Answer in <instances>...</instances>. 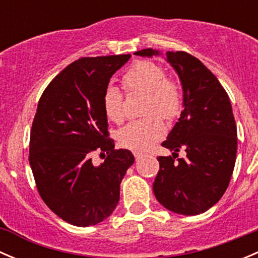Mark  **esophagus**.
Listing matches in <instances>:
<instances>
[{"label":"esophagus","instance_id":"34e87169","mask_svg":"<svg viewBox=\"0 0 258 258\" xmlns=\"http://www.w3.org/2000/svg\"><path fill=\"white\" fill-rule=\"evenodd\" d=\"M134 156H135V158H136V161H139L140 158L144 157L145 155L142 152H139V151H134Z\"/></svg>","mask_w":258,"mask_h":258}]
</instances>
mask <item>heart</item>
Here are the masks:
<instances>
[{
    "mask_svg": "<svg viewBox=\"0 0 258 258\" xmlns=\"http://www.w3.org/2000/svg\"><path fill=\"white\" fill-rule=\"evenodd\" d=\"M123 87L130 93L147 96L145 114L147 117L131 121L117 132L118 144L134 151H145L165 135V124L158 116L172 119L182 108L181 90L167 79L165 70L151 61H139L123 75ZM102 106L110 121L121 123L124 118L123 93L116 86H106Z\"/></svg>",
    "mask_w": 258,
    "mask_h": 258,
    "instance_id": "heart-1",
    "label": "heart"
}]
</instances>
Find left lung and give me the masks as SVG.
Returning a JSON list of instances; mask_svg holds the SVG:
<instances>
[{"label": "left lung", "mask_w": 258, "mask_h": 258, "mask_svg": "<svg viewBox=\"0 0 258 258\" xmlns=\"http://www.w3.org/2000/svg\"><path fill=\"white\" fill-rule=\"evenodd\" d=\"M142 57L160 52L145 48ZM183 91V111L162 142L173 151L160 156L153 194L167 210L184 216L205 212L220 201L230 183L237 152V127L225 88L199 58L183 51L166 52ZM182 148L186 157L178 159Z\"/></svg>", "instance_id": "1"}]
</instances>
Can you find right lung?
<instances>
[{
  "label": "right lung",
  "mask_w": 258,
  "mask_h": 258,
  "mask_svg": "<svg viewBox=\"0 0 258 258\" xmlns=\"http://www.w3.org/2000/svg\"><path fill=\"white\" fill-rule=\"evenodd\" d=\"M131 54L82 57L62 70L43 91L32 122L30 165L49 210L79 227L97 225L119 201V183L135 157L114 150L102 95ZM105 161L96 166L92 153Z\"/></svg>",
  "instance_id": "obj_1"
}]
</instances>
